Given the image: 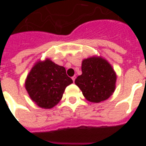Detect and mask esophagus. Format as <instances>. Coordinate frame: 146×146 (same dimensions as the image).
Masks as SVG:
<instances>
[{
  "mask_svg": "<svg viewBox=\"0 0 146 146\" xmlns=\"http://www.w3.org/2000/svg\"><path fill=\"white\" fill-rule=\"evenodd\" d=\"M72 80H73V82H74V81H75V80H76V76H73V77H72Z\"/></svg>",
  "mask_w": 146,
  "mask_h": 146,
  "instance_id": "1",
  "label": "esophagus"
}]
</instances>
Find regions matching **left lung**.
Wrapping results in <instances>:
<instances>
[{
	"label": "left lung",
	"mask_w": 146,
	"mask_h": 146,
	"mask_svg": "<svg viewBox=\"0 0 146 146\" xmlns=\"http://www.w3.org/2000/svg\"><path fill=\"white\" fill-rule=\"evenodd\" d=\"M82 75L75 83L89 102L98 103L108 99L115 90L116 73L106 60L91 57L82 60Z\"/></svg>",
	"instance_id": "left-lung-1"
}]
</instances>
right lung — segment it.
<instances>
[{
    "mask_svg": "<svg viewBox=\"0 0 146 146\" xmlns=\"http://www.w3.org/2000/svg\"><path fill=\"white\" fill-rule=\"evenodd\" d=\"M73 83L64 66L50 59L38 61L27 76L25 86L31 99L40 108L50 109L61 100L66 87Z\"/></svg>",
    "mask_w": 146,
    "mask_h": 146,
    "instance_id": "right-lung-1",
    "label": "right lung"
}]
</instances>
